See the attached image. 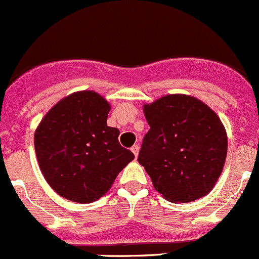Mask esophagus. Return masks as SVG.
I'll use <instances>...</instances> for the list:
<instances>
[{
    "label": "esophagus",
    "instance_id": "34e87169",
    "mask_svg": "<svg viewBox=\"0 0 259 259\" xmlns=\"http://www.w3.org/2000/svg\"><path fill=\"white\" fill-rule=\"evenodd\" d=\"M139 145H134V146H133V148H132V151H133V153H134V155L135 156H138V154H139Z\"/></svg>",
    "mask_w": 259,
    "mask_h": 259
}]
</instances>
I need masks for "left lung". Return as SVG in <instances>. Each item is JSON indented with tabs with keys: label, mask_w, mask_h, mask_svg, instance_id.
I'll list each match as a JSON object with an SVG mask.
<instances>
[{
	"label": "left lung",
	"mask_w": 259,
	"mask_h": 259,
	"mask_svg": "<svg viewBox=\"0 0 259 259\" xmlns=\"http://www.w3.org/2000/svg\"><path fill=\"white\" fill-rule=\"evenodd\" d=\"M143 109L150 130L138 161L156 192L173 203L207 195L223 171L228 150L226 127L218 115L185 94L164 95Z\"/></svg>",
	"instance_id": "left-lung-1"
}]
</instances>
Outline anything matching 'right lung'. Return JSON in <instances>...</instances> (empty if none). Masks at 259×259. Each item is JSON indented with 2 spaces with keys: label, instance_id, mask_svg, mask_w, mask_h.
<instances>
[{
  "label": "right lung",
  "instance_id": "1",
  "mask_svg": "<svg viewBox=\"0 0 259 259\" xmlns=\"http://www.w3.org/2000/svg\"><path fill=\"white\" fill-rule=\"evenodd\" d=\"M111 106L93 90L76 91L55 104L35 130L38 166L62 198L93 203L105 195L134 159L106 124Z\"/></svg>",
  "mask_w": 259,
  "mask_h": 259
}]
</instances>
